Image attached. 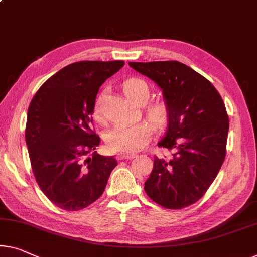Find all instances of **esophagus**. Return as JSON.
Listing matches in <instances>:
<instances>
[{"label":"esophagus","mask_w":257,"mask_h":257,"mask_svg":"<svg viewBox=\"0 0 257 257\" xmlns=\"http://www.w3.org/2000/svg\"><path fill=\"white\" fill-rule=\"evenodd\" d=\"M134 157H135V155L134 153H117L116 155V159L117 160H123V159H133Z\"/></svg>","instance_id":"1"}]
</instances>
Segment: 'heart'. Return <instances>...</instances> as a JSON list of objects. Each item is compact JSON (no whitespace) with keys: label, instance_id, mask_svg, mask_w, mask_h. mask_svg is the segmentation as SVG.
I'll use <instances>...</instances> for the list:
<instances>
[{"label":"heart","instance_id":"heart-1","mask_svg":"<svg viewBox=\"0 0 257 257\" xmlns=\"http://www.w3.org/2000/svg\"><path fill=\"white\" fill-rule=\"evenodd\" d=\"M123 91L130 100L137 105L147 104L150 97L148 84L140 78H130L123 84ZM99 100L94 105V114L99 115ZM147 114L156 124H164L167 118V109L163 104L148 106ZM151 137V129L145 122L139 123H117L110 127L105 136L106 145L109 150L122 153L139 151Z\"/></svg>","mask_w":257,"mask_h":257}]
</instances>
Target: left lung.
<instances>
[{
    "label": "left lung",
    "instance_id": "1",
    "mask_svg": "<svg viewBox=\"0 0 257 257\" xmlns=\"http://www.w3.org/2000/svg\"><path fill=\"white\" fill-rule=\"evenodd\" d=\"M129 66L158 85L167 109L158 147L172 156L155 157L144 190L164 208H185L204 195L224 163L229 124L223 99L208 79L178 61Z\"/></svg>",
    "mask_w": 257,
    "mask_h": 257
}]
</instances>
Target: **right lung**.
Returning a JSON list of instances; mask_svg holds the SVG:
<instances>
[{
    "label": "right lung",
    "instance_id": "obj_1",
    "mask_svg": "<svg viewBox=\"0 0 257 257\" xmlns=\"http://www.w3.org/2000/svg\"><path fill=\"white\" fill-rule=\"evenodd\" d=\"M124 61H80L43 84L28 110L25 140L38 185L56 206L78 211L106 188L114 157L98 155L92 114L99 87Z\"/></svg>",
    "mask_w": 257,
    "mask_h": 257
}]
</instances>
